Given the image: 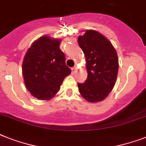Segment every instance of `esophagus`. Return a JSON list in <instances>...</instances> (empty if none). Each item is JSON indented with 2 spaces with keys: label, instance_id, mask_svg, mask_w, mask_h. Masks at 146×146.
Returning <instances> with one entry per match:
<instances>
[{
  "label": "esophagus",
  "instance_id": "obj_1",
  "mask_svg": "<svg viewBox=\"0 0 146 146\" xmlns=\"http://www.w3.org/2000/svg\"><path fill=\"white\" fill-rule=\"evenodd\" d=\"M76 70H77V65H75V66L72 68V70H73V73H75L76 71Z\"/></svg>",
  "mask_w": 146,
  "mask_h": 146
}]
</instances>
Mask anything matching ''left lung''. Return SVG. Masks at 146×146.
Wrapping results in <instances>:
<instances>
[{"label":"left lung","mask_w":146,"mask_h":146,"mask_svg":"<svg viewBox=\"0 0 146 146\" xmlns=\"http://www.w3.org/2000/svg\"><path fill=\"white\" fill-rule=\"evenodd\" d=\"M78 43L85 54L88 78L78 83L79 93L91 103L104 100L115 84L118 71L117 52L110 40L94 30L85 31Z\"/></svg>","instance_id":"8db88e82"}]
</instances>
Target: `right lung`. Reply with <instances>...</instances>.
Segmentation results:
<instances>
[{"label": "right lung", "instance_id": "1", "mask_svg": "<svg viewBox=\"0 0 146 146\" xmlns=\"http://www.w3.org/2000/svg\"><path fill=\"white\" fill-rule=\"evenodd\" d=\"M61 40L41 36L28 48L22 63V75L26 88L41 100L52 99L60 90L71 70L65 64L60 49Z\"/></svg>", "mask_w": 146, "mask_h": 146}]
</instances>
